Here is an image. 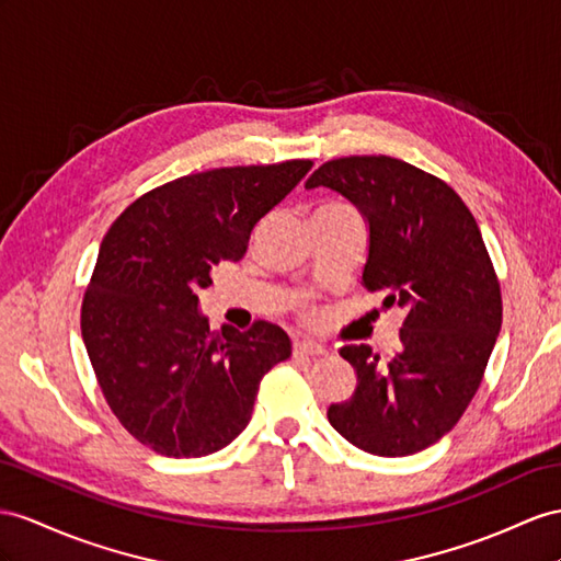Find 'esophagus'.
Returning a JSON list of instances; mask_svg holds the SVG:
<instances>
[{
    "instance_id": "esophagus-1",
    "label": "esophagus",
    "mask_w": 561,
    "mask_h": 561,
    "mask_svg": "<svg viewBox=\"0 0 561 561\" xmlns=\"http://www.w3.org/2000/svg\"><path fill=\"white\" fill-rule=\"evenodd\" d=\"M318 355H327V348L320 346V343H312V341L294 343V357H318Z\"/></svg>"
}]
</instances>
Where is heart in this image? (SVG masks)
<instances>
[{
	"instance_id": "1",
	"label": "heart",
	"mask_w": 561,
	"mask_h": 561,
	"mask_svg": "<svg viewBox=\"0 0 561 561\" xmlns=\"http://www.w3.org/2000/svg\"><path fill=\"white\" fill-rule=\"evenodd\" d=\"M322 208H341L339 204H327V206H322Z\"/></svg>"
}]
</instances>
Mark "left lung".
I'll list each match as a JSON object with an SVG mask.
<instances>
[{
  "label": "left lung",
  "instance_id": "obj_1",
  "mask_svg": "<svg viewBox=\"0 0 561 561\" xmlns=\"http://www.w3.org/2000/svg\"><path fill=\"white\" fill-rule=\"evenodd\" d=\"M329 186L369 222L367 291L405 312L389 357L343 346L355 393L327 417L357 448L414 455L440 440L477 396L500 334L502 294L491 255L453 186L393 156H343L322 163L306 190Z\"/></svg>",
  "mask_w": 561,
  "mask_h": 561
}]
</instances>
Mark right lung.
Wrapping results in <instances>:
<instances>
[{"label":"right lung","mask_w":561,"mask_h":561,"mask_svg":"<svg viewBox=\"0 0 561 561\" xmlns=\"http://www.w3.org/2000/svg\"><path fill=\"white\" fill-rule=\"evenodd\" d=\"M312 168L308 158L213 168L139 196L108 227L80 327L111 412L165 457H204L247 428L257 386L291 355L277 324L210 332L198 289L241 261L257 220Z\"/></svg>","instance_id":"obj_1"}]
</instances>
